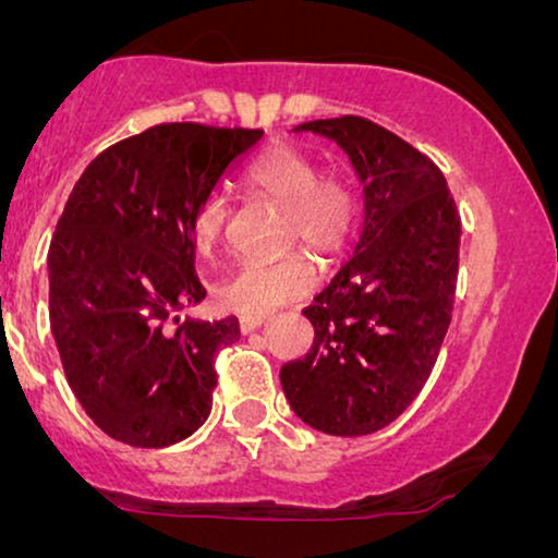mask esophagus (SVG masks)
<instances>
[{"label": "esophagus", "instance_id": "obj_1", "mask_svg": "<svg viewBox=\"0 0 558 558\" xmlns=\"http://www.w3.org/2000/svg\"><path fill=\"white\" fill-rule=\"evenodd\" d=\"M239 325H241V332H254L257 328H262V325H265V319H262V317H241Z\"/></svg>", "mask_w": 558, "mask_h": 558}]
</instances>
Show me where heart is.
I'll list each match as a JSON object with an SVG mask.
<instances>
[{
	"label": "heart",
	"mask_w": 558,
	"mask_h": 558,
	"mask_svg": "<svg viewBox=\"0 0 558 558\" xmlns=\"http://www.w3.org/2000/svg\"><path fill=\"white\" fill-rule=\"evenodd\" d=\"M254 194L286 215V241L301 243L319 259L341 257L360 226V196L343 175H319L317 162L293 146H278L246 170ZM230 217L226 194H209L196 207L191 239L198 254H213ZM315 283L310 262L299 254L278 262L241 265L217 296L243 317H265L288 301L310 293Z\"/></svg>",
	"instance_id": "1"
}]
</instances>
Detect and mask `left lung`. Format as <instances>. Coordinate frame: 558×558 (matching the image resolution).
<instances>
[{"instance_id": "left-lung-1", "label": "left lung", "mask_w": 558, "mask_h": 558, "mask_svg": "<svg viewBox=\"0 0 558 558\" xmlns=\"http://www.w3.org/2000/svg\"><path fill=\"white\" fill-rule=\"evenodd\" d=\"M296 131L336 141L364 183V230L354 257L304 317L315 343L286 362L293 412L328 435L390 425L430 377L451 325L459 275L457 204L430 157L356 114Z\"/></svg>"}]
</instances>
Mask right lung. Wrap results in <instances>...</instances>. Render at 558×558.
Masks as SVG:
<instances>
[{"label": "right lung", "instance_id": "1", "mask_svg": "<svg viewBox=\"0 0 558 558\" xmlns=\"http://www.w3.org/2000/svg\"><path fill=\"white\" fill-rule=\"evenodd\" d=\"M262 131L165 123L83 170L49 246V323L75 399L96 427L165 448L204 425L215 354L239 319H189L204 299L191 222ZM175 324V329L169 325Z\"/></svg>", "mask_w": 558, "mask_h": 558}]
</instances>
